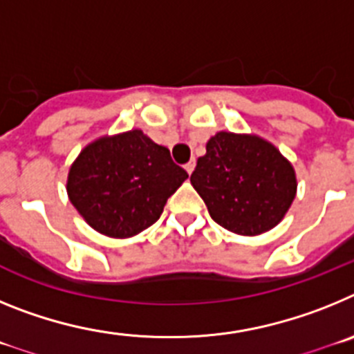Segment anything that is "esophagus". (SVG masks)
Masks as SVG:
<instances>
[{
	"label": "esophagus",
	"instance_id": "1",
	"mask_svg": "<svg viewBox=\"0 0 354 354\" xmlns=\"http://www.w3.org/2000/svg\"><path fill=\"white\" fill-rule=\"evenodd\" d=\"M195 165H196L195 159H192V161H189V162H186V167H184V168H186L187 174H189V175L193 174V170H195Z\"/></svg>",
	"mask_w": 354,
	"mask_h": 354
}]
</instances>
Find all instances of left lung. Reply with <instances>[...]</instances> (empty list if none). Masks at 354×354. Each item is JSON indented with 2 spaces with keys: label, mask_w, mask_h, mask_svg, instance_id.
I'll list each match as a JSON object with an SVG mask.
<instances>
[{
  "label": "left lung",
  "mask_w": 354,
  "mask_h": 354,
  "mask_svg": "<svg viewBox=\"0 0 354 354\" xmlns=\"http://www.w3.org/2000/svg\"><path fill=\"white\" fill-rule=\"evenodd\" d=\"M192 184L216 223L248 237L277 227L298 189L294 167L273 143L230 131L209 138Z\"/></svg>",
  "instance_id": "obj_1"
}]
</instances>
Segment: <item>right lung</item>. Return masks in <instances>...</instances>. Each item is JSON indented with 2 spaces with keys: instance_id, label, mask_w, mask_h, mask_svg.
<instances>
[{
  "instance_id": "1",
  "label": "right lung",
  "mask_w": 354,
  "mask_h": 354,
  "mask_svg": "<svg viewBox=\"0 0 354 354\" xmlns=\"http://www.w3.org/2000/svg\"><path fill=\"white\" fill-rule=\"evenodd\" d=\"M186 179L167 147L131 129L99 136L81 150L68 168L67 195L95 232L127 239L159 220Z\"/></svg>"
}]
</instances>
